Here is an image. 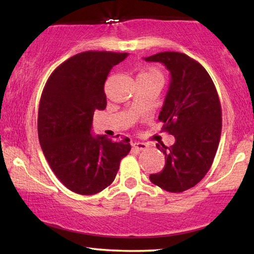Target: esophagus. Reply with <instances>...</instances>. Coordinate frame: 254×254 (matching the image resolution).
I'll list each match as a JSON object with an SVG mask.
<instances>
[{
	"instance_id": "1",
	"label": "esophagus",
	"mask_w": 254,
	"mask_h": 254,
	"mask_svg": "<svg viewBox=\"0 0 254 254\" xmlns=\"http://www.w3.org/2000/svg\"><path fill=\"white\" fill-rule=\"evenodd\" d=\"M131 145H133V149H135V150H137V151L145 150V149L148 148V144L143 143V142H134Z\"/></svg>"
}]
</instances>
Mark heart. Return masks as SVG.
<instances>
[{"label":"heart","mask_w":254,"mask_h":254,"mask_svg":"<svg viewBox=\"0 0 254 254\" xmlns=\"http://www.w3.org/2000/svg\"><path fill=\"white\" fill-rule=\"evenodd\" d=\"M140 76H145V77H151V78H159V79H163V75L162 72L158 70V69L156 68H150L148 69V70H145L142 72Z\"/></svg>","instance_id":"heart-1"}]
</instances>
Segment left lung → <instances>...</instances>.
Segmentation results:
<instances>
[{"instance_id":"8db88e82","label":"left lung","mask_w":254,"mask_h":254,"mask_svg":"<svg viewBox=\"0 0 254 254\" xmlns=\"http://www.w3.org/2000/svg\"><path fill=\"white\" fill-rule=\"evenodd\" d=\"M144 60L161 62L171 75L158 120L176 138L170 147L156 144L165 155V165L149 179L168 192L180 193L201 182L213 164L222 130L221 103L209 74L189 55L162 52Z\"/></svg>"}]
</instances>
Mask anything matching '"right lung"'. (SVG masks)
<instances>
[{
    "instance_id": "right-lung-1",
    "label": "right lung",
    "mask_w": 254,
    "mask_h": 254,
    "mask_svg": "<svg viewBox=\"0 0 254 254\" xmlns=\"http://www.w3.org/2000/svg\"><path fill=\"white\" fill-rule=\"evenodd\" d=\"M127 53L88 51L69 58L52 72L38 111V136L58 179L72 192L92 195L110 186L129 138L113 142L91 134L93 112L106 107L104 84Z\"/></svg>"
}]
</instances>
